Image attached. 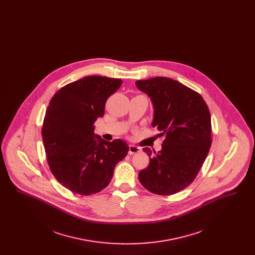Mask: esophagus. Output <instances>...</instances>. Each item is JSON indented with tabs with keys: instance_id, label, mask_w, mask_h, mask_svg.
Segmentation results:
<instances>
[{
	"instance_id": "34e87169",
	"label": "esophagus",
	"mask_w": 255,
	"mask_h": 255,
	"mask_svg": "<svg viewBox=\"0 0 255 255\" xmlns=\"http://www.w3.org/2000/svg\"><path fill=\"white\" fill-rule=\"evenodd\" d=\"M141 149L139 147L135 145H129V155H133V154H136L138 152H140Z\"/></svg>"
}]
</instances>
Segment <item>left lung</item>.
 I'll list each match as a JSON object with an SVG mask.
<instances>
[{
	"label": "left lung",
	"instance_id": "left-lung-1",
	"mask_svg": "<svg viewBox=\"0 0 255 255\" xmlns=\"http://www.w3.org/2000/svg\"><path fill=\"white\" fill-rule=\"evenodd\" d=\"M135 85L151 98L152 125L162 137L161 150L143 148L149 165L138 180L154 194L172 195L193 182L211 146V118L202 96L167 77L137 80Z\"/></svg>",
	"mask_w": 255,
	"mask_h": 255
}]
</instances>
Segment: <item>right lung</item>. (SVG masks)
<instances>
[{"mask_svg": "<svg viewBox=\"0 0 255 255\" xmlns=\"http://www.w3.org/2000/svg\"><path fill=\"white\" fill-rule=\"evenodd\" d=\"M122 83L87 76L62 87L49 101L42 127L47 161L55 179L72 192L87 196L104 189L117 163L128 154L125 141L109 142L94 133L108 97Z\"/></svg>", "mask_w": 255, "mask_h": 255, "instance_id": "add662e5", "label": "right lung"}]
</instances>
